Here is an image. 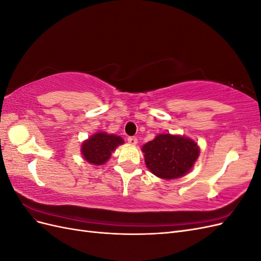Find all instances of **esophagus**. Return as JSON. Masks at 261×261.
I'll list each match as a JSON object with an SVG mask.
<instances>
[{
    "mask_svg": "<svg viewBox=\"0 0 261 261\" xmlns=\"http://www.w3.org/2000/svg\"><path fill=\"white\" fill-rule=\"evenodd\" d=\"M127 141H128V144H130V145H133V146H135V145H137V143H138V139H137L136 137H128V138H127Z\"/></svg>",
    "mask_w": 261,
    "mask_h": 261,
    "instance_id": "obj_1",
    "label": "esophagus"
}]
</instances>
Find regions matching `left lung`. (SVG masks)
<instances>
[{"label":"left lung","instance_id":"1","mask_svg":"<svg viewBox=\"0 0 261 261\" xmlns=\"http://www.w3.org/2000/svg\"><path fill=\"white\" fill-rule=\"evenodd\" d=\"M145 163L153 175L162 179L184 176L200 154L195 140L176 134H159L141 147Z\"/></svg>","mask_w":261,"mask_h":261}]
</instances>
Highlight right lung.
Listing matches in <instances>:
<instances>
[{
  "instance_id": "right-lung-1",
  "label": "right lung",
  "mask_w": 261,
  "mask_h": 261,
  "mask_svg": "<svg viewBox=\"0 0 261 261\" xmlns=\"http://www.w3.org/2000/svg\"><path fill=\"white\" fill-rule=\"evenodd\" d=\"M123 144L124 139L121 136L98 132L83 141L81 152L87 162L98 167L107 163L114 150Z\"/></svg>"
}]
</instances>
